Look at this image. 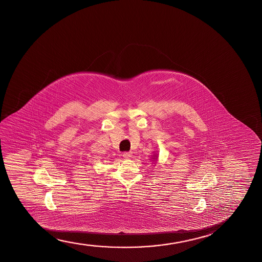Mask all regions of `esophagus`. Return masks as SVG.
I'll return each instance as SVG.
<instances>
[{
	"label": "esophagus",
	"instance_id": "1",
	"mask_svg": "<svg viewBox=\"0 0 262 262\" xmlns=\"http://www.w3.org/2000/svg\"><path fill=\"white\" fill-rule=\"evenodd\" d=\"M122 157L124 158H129L132 157V153L130 152H125V153H123Z\"/></svg>",
	"mask_w": 262,
	"mask_h": 262
}]
</instances>
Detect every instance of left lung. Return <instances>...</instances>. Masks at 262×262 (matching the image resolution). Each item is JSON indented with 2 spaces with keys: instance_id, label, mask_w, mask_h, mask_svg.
<instances>
[{
  "instance_id": "1",
  "label": "left lung",
  "mask_w": 262,
  "mask_h": 262,
  "mask_svg": "<svg viewBox=\"0 0 262 262\" xmlns=\"http://www.w3.org/2000/svg\"><path fill=\"white\" fill-rule=\"evenodd\" d=\"M151 160L152 161L154 162V163H157L158 160V153L156 154V152H154V154H153V156H151Z\"/></svg>"
}]
</instances>
